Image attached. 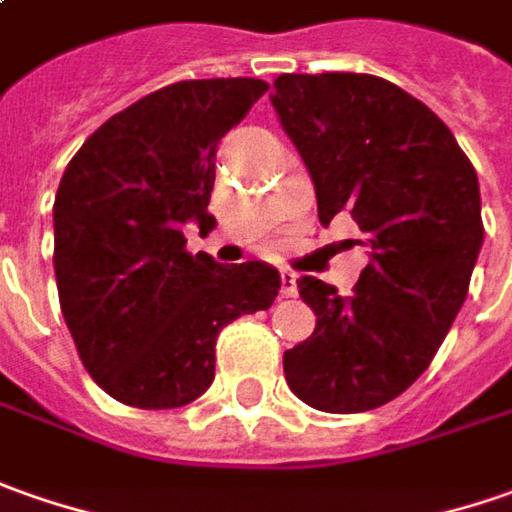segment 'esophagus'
Returning a JSON list of instances; mask_svg holds the SVG:
<instances>
[{
	"label": "esophagus",
	"instance_id": "obj_1",
	"mask_svg": "<svg viewBox=\"0 0 512 512\" xmlns=\"http://www.w3.org/2000/svg\"><path fill=\"white\" fill-rule=\"evenodd\" d=\"M280 294L283 297H294L297 294V274L289 272V269L280 272Z\"/></svg>",
	"mask_w": 512,
	"mask_h": 512
}]
</instances>
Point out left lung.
I'll return each instance as SVG.
<instances>
[{"instance_id": "obj_1", "label": "left lung", "mask_w": 512, "mask_h": 512, "mask_svg": "<svg viewBox=\"0 0 512 512\" xmlns=\"http://www.w3.org/2000/svg\"><path fill=\"white\" fill-rule=\"evenodd\" d=\"M272 107L320 223L351 215L371 249L351 297L297 280L317 326L283 354V374L317 411H371L414 385L465 303L485 240L479 178L445 121L379 76L286 73Z\"/></svg>"}]
</instances>
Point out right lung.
Instances as JSON below:
<instances>
[{"mask_svg": "<svg viewBox=\"0 0 512 512\" xmlns=\"http://www.w3.org/2000/svg\"><path fill=\"white\" fill-rule=\"evenodd\" d=\"M266 90L260 79L167 84L107 118L64 169L53 203L64 323L87 374L124 405L201 397L221 328L277 297V269L192 255L181 232L215 226L218 141Z\"/></svg>", "mask_w": 512, "mask_h": 512, "instance_id": "right-lung-1", "label": "right lung"}]
</instances>
